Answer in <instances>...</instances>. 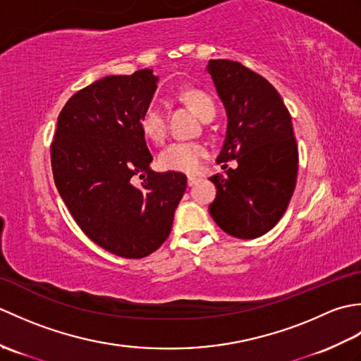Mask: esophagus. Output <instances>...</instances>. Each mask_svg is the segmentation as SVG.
<instances>
[{"mask_svg":"<svg viewBox=\"0 0 361 361\" xmlns=\"http://www.w3.org/2000/svg\"><path fill=\"white\" fill-rule=\"evenodd\" d=\"M197 181H198L197 176H188V185H189V186H194Z\"/></svg>","mask_w":361,"mask_h":361,"instance_id":"1","label":"esophagus"}]
</instances>
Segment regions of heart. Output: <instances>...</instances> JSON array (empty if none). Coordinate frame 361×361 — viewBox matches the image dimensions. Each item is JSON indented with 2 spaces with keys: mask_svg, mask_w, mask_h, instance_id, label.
<instances>
[{
  "mask_svg": "<svg viewBox=\"0 0 361 361\" xmlns=\"http://www.w3.org/2000/svg\"><path fill=\"white\" fill-rule=\"evenodd\" d=\"M178 97L200 119L211 121L216 116V102L204 90L189 87L181 90ZM140 127L149 141L155 144L163 142L167 133L163 104L153 99L145 105L140 118ZM206 155H208V150L200 142H172L159 152L158 163L164 171L195 173L202 167V161Z\"/></svg>",
  "mask_w": 361,
  "mask_h": 361,
  "instance_id": "1",
  "label": "heart"
}]
</instances>
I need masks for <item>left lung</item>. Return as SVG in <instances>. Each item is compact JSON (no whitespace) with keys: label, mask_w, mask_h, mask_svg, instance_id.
Here are the masks:
<instances>
[{"label":"left lung","mask_w":361,"mask_h":361,"mask_svg":"<svg viewBox=\"0 0 361 361\" xmlns=\"http://www.w3.org/2000/svg\"><path fill=\"white\" fill-rule=\"evenodd\" d=\"M208 73L228 113L226 140L214 175V221L237 239H256L278 224L295 192L298 144L282 97L262 75L234 60H209ZM224 167H228L224 164Z\"/></svg>","instance_id":"8db88e82"}]
</instances>
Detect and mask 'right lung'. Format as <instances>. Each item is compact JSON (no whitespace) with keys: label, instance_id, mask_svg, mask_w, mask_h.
I'll list each match as a JSON object with an SVG mask.
<instances>
[{"label":"right lung","instance_id":"add662e5","mask_svg":"<svg viewBox=\"0 0 361 361\" xmlns=\"http://www.w3.org/2000/svg\"><path fill=\"white\" fill-rule=\"evenodd\" d=\"M158 78L152 70L109 75L78 91L59 114L51 142L54 183L79 228L119 257L141 259L171 234L188 181L153 172L140 118ZM143 183L134 185V176Z\"/></svg>","mask_w":361,"mask_h":361}]
</instances>
